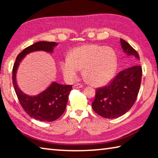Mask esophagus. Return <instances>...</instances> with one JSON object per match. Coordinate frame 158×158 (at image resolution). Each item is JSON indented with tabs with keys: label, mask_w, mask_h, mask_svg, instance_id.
<instances>
[{
	"label": "esophagus",
	"mask_w": 158,
	"mask_h": 158,
	"mask_svg": "<svg viewBox=\"0 0 158 158\" xmlns=\"http://www.w3.org/2000/svg\"><path fill=\"white\" fill-rule=\"evenodd\" d=\"M82 87H83V85L81 84H79V83L73 85L74 89H80V88H82Z\"/></svg>",
	"instance_id": "esophagus-1"
}]
</instances>
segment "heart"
<instances>
[{
    "mask_svg": "<svg viewBox=\"0 0 158 158\" xmlns=\"http://www.w3.org/2000/svg\"><path fill=\"white\" fill-rule=\"evenodd\" d=\"M117 65L114 51L98 44H89L72 50L61 61L63 73L69 81H75L80 69L88 82L94 85L106 84L114 77Z\"/></svg>",
    "mask_w": 158,
    "mask_h": 158,
    "instance_id": "heart-1",
    "label": "heart"
}]
</instances>
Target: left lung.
Returning a JSON list of instances; mask_svg holds the SVG:
<instances>
[{
  "mask_svg": "<svg viewBox=\"0 0 158 158\" xmlns=\"http://www.w3.org/2000/svg\"><path fill=\"white\" fill-rule=\"evenodd\" d=\"M120 41L124 52L137 62L139 56L137 51L124 40ZM141 77L140 65H134L120 72L109 84L96 89L95 100L92 102L93 110L106 118H114L125 114L137 100Z\"/></svg>",
  "mask_w": 158,
  "mask_h": 158,
  "instance_id": "1",
  "label": "left lung"
}]
</instances>
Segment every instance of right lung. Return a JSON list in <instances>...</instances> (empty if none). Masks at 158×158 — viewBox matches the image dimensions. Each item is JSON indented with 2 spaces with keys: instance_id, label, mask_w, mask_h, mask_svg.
<instances>
[{
  "instance_id": "obj_1",
  "label": "right lung",
  "mask_w": 158,
  "mask_h": 158,
  "mask_svg": "<svg viewBox=\"0 0 158 158\" xmlns=\"http://www.w3.org/2000/svg\"><path fill=\"white\" fill-rule=\"evenodd\" d=\"M56 45L57 43L54 42L41 41L25 48L18 54L12 69V83L20 105L26 114L40 121H53L64 113L73 85L53 82L47 89L39 95L30 96L19 89L16 81V73L21 60L26 54L40 50L52 52Z\"/></svg>"
}]
</instances>
